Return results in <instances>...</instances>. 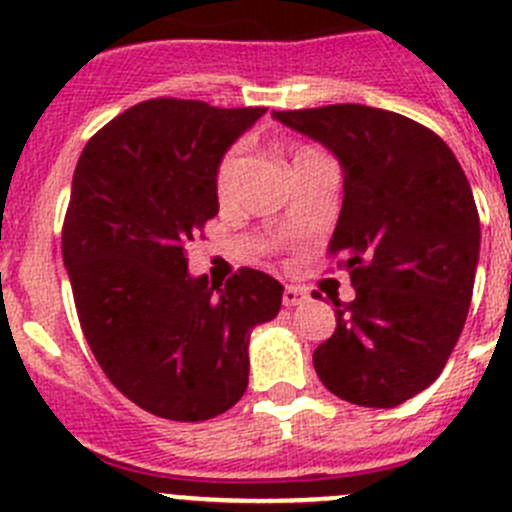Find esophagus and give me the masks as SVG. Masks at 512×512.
Masks as SVG:
<instances>
[{
    "label": "esophagus",
    "mask_w": 512,
    "mask_h": 512,
    "mask_svg": "<svg viewBox=\"0 0 512 512\" xmlns=\"http://www.w3.org/2000/svg\"><path fill=\"white\" fill-rule=\"evenodd\" d=\"M307 300H310V295H307V290H302V287L287 285L285 292H282V302H285V307L302 305V302H307Z\"/></svg>",
    "instance_id": "1"
}]
</instances>
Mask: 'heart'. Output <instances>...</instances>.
Segmentation results:
<instances>
[{
  "label": "heart",
  "instance_id": "heart-1",
  "mask_svg": "<svg viewBox=\"0 0 512 512\" xmlns=\"http://www.w3.org/2000/svg\"><path fill=\"white\" fill-rule=\"evenodd\" d=\"M300 152H307V150H300ZM300 152H297V155H300ZM235 170H237V152L232 150L222 157L220 167H217L215 187H217V197H220V200H227V195H230L232 180H235Z\"/></svg>",
  "mask_w": 512,
  "mask_h": 512
}]
</instances>
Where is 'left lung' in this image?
Listing matches in <instances>:
<instances>
[{
	"mask_svg": "<svg viewBox=\"0 0 512 512\" xmlns=\"http://www.w3.org/2000/svg\"><path fill=\"white\" fill-rule=\"evenodd\" d=\"M342 167L330 252L345 255L355 300L312 352L337 398L395 408L443 372L473 300L480 217L453 150L423 124L365 104L272 112Z\"/></svg>",
	"mask_w": 512,
	"mask_h": 512,
	"instance_id": "left-lung-1",
	"label": "left lung"
}]
</instances>
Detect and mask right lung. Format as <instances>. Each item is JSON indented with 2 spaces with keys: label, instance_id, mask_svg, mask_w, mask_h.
Masks as SVG:
<instances>
[{
  "label": "right lung",
  "instance_id": "add662e5",
  "mask_svg": "<svg viewBox=\"0 0 512 512\" xmlns=\"http://www.w3.org/2000/svg\"><path fill=\"white\" fill-rule=\"evenodd\" d=\"M265 107L147 99L87 142L72 177L62 257L79 325L114 388L157 418L230 410L250 377L252 327L280 312L260 270L225 287L192 277L187 245L217 215V167Z\"/></svg>",
  "mask_w": 512,
  "mask_h": 512
}]
</instances>
